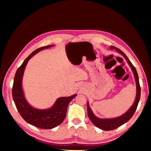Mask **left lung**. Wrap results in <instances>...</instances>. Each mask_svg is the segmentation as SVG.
<instances>
[{"mask_svg":"<svg viewBox=\"0 0 151 151\" xmlns=\"http://www.w3.org/2000/svg\"><path fill=\"white\" fill-rule=\"evenodd\" d=\"M111 49H116L117 52L120 53L122 55H123L127 61L129 63L130 67L132 68V70H133L135 79L136 81V86H137V95H136V98L135 101L132 105V106L128 110L125 114H123V115L115 118H112V119H100V118L94 116L93 113L91 111V109L89 106V103H87V108H88V116L91 121L93 122V124L99 129H101L103 130H111L116 129V128L120 127L121 125L124 124L125 123L129 121L130 118L133 116L137 108L138 104L139 102V100L140 98V86L139 84V76L137 72L135 67L133 65L132 62L130 61V60L128 57L126 56V55L123 53L122 50L120 49L116 48V47L111 46Z\"/></svg>","mask_w":151,"mask_h":151,"instance_id":"1","label":"left lung"}]
</instances>
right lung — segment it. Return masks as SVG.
Here are the masks:
<instances>
[{
	"label": "right lung",
	"instance_id": "obj_1",
	"mask_svg": "<svg viewBox=\"0 0 151 151\" xmlns=\"http://www.w3.org/2000/svg\"><path fill=\"white\" fill-rule=\"evenodd\" d=\"M52 46L48 45L36 49L26 58L16 72L12 89L13 100L22 118L29 124L43 129H51L61 124L65 118L68 103L77 96L74 94L70 97L58 98L51 108L43 110L32 108L24 98L21 83L27 63L36 53Z\"/></svg>",
	"mask_w": 151,
	"mask_h": 151
}]
</instances>
